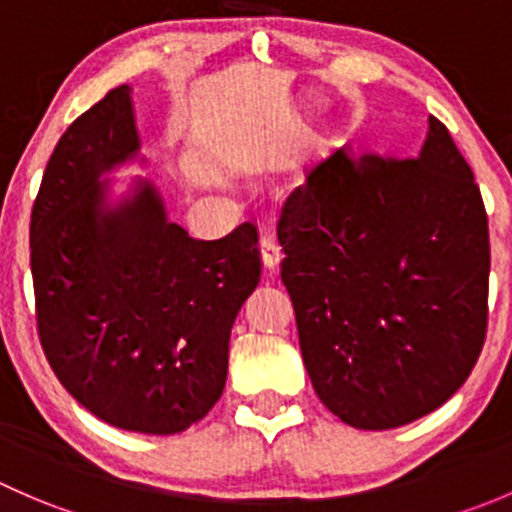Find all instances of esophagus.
<instances>
[{
  "instance_id": "1",
  "label": "esophagus",
  "mask_w": 512,
  "mask_h": 512,
  "mask_svg": "<svg viewBox=\"0 0 512 512\" xmlns=\"http://www.w3.org/2000/svg\"><path fill=\"white\" fill-rule=\"evenodd\" d=\"M260 252H262V262H265L267 270H277V265H280V260H282V247H280V242H277L275 232L272 230L262 232Z\"/></svg>"
}]
</instances>
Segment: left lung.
I'll use <instances>...</instances> for the list:
<instances>
[{"label":"left lung","instance_id":"obj_1","mask_svg":"<svg viewBox=\"0 0 512 512\" xmlns=\"http://www.w3.org/2000/svg\"><path fill=\"white\" fill-rule=\"evenodd\" d=\"M277 240L304 366L334 416L399 428L466 384L488 329V215L438 118L416 158L317 160Z\"/></svg>","mask_w":512,"mask_h":512}]
</instances>
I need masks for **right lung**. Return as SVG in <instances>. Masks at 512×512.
Here are the masks:
<instances>
[{
	"label": "right lung",
	"mask_w": 512,
	"mask_h": 512,
	"mask_svg": "<svg viewBox=\"0 0 512 512\" xmlns=\"http://www.w3.org/2000/svg\"><path fill=\"white\" fill-rule=\"evenodd\" d=\"M136 151L128 86L56 143L29 225L36 329L84 409L123 431L173 436L223 396L232 322L262 265L255 225L193 240L148 183L103 208L98 175Z\"/></svg>",
	"instance_id": "obj_1"
}]
</instances>
